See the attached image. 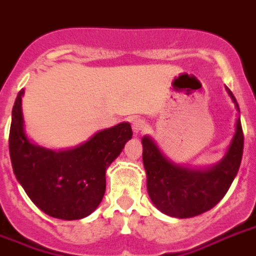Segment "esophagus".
I'll use <instances>...</instances> for the list:
<instances>
[{"label": "esophagus", "instance_id": "esophagus-1", "mask_svg": "<svg viewBox=\"0 0 256 256\" xmlns=\"http://www.w3.org/2000/svg\"><path fill=\"white\" fill-rule=\"evenodd\" d=\"M132 128L135 134H139V132H142L146 128V122L140 120V118H134L132 121Z\"/></svg>", "mask_w": 256, "mask_h": 256}]
</instances>
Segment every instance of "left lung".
Wrapping results in <instances>:
<instances>
[{
  "instance_id": "8db88e82",
  "label": "left lung",
  "mask_w": 256,
  "mask_h": 256,
  "mask_svg": "<svg viewBox=\"0 0 256 256\" xmlns=\"http://www.w3.org/2000/svg\"><path fill=\"white\" fill-rule=\"evenodd\" d=\"M236 110L240 106L232 90L226 88ZM143 166L147 175V190L155 206L176 218H189L210 210L229 190L240 170L243 154L240 118L225 156L208 168H188L172 163L164 156L148 135L142 138Z\"/></svg>"
}]
</instances>
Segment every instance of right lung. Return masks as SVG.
I'll list each match as a JSON object with an SVG mask.
<instances>
[{
  "instance_id": "1",
  "label": "right lung",
  "mask_w": 256,
  "mask_h": 256,
  "mask_svg": "<svg viewBox=\"0 0 256 256\" xmlns=\"http://www.w3.org/2000/svg\"><path fill=\"white\" fill-rule=\"evenodd\" d=\"M22 89L12 112L9 151L14 175L46 214L80 220L97 209L106 188V170L132 139L128 122L96 132L80 146L54 151L31 142L24 132Z\"/></svg>"
}]
</instances>
